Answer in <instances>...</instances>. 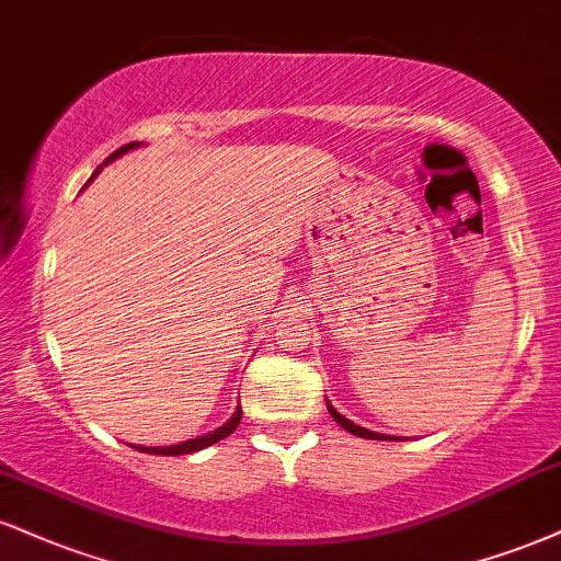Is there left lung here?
<instances>
[{"label": "left lung", "instance_id": "left-lung-1", "mask_svg": "<svg viewBox=\"0 0 561 561\" xmlns=\"http://www.w3.org/2000/svg\"><path fill=\"white\" fill-rule=\"evenodd\" d=\"M327 408H329V415H332L334 421L340 423V426L345 428V431H350V434H353V436H360V438H376V442H387V438H389V442H394V438H397V436H387V434H374V431H368V428H363V426H355V423H353V421H347L345 415L336 413V408H334V404L329 402V400H327Z\"/></svg>", "mask_w": 561, "mask_h": 561}]
</instances>
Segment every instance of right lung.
<instances>
[{"mask_svg": "<svg viewBox=\"0 0 561 561\" xmlns=\"http://www.w3.org/2000/svg\"><path fill=\"white\" fill-rule=\"evenodd\" d=\"M140 146H144V144H138V140H133V144H127V146L119 148V151H114L112 157L106 159L104 164H101L99 170L91 174V180L96 178V174H99L101 170H104V167L110 164V161L119 159V157H123V153H127V151H135V148H140ZM91 180H88V182H91ZM240 417H242V408H240V402H238V408H234L232 417H229V421L225 423V426H219V428L208 431V434H204V436L187 438V442L172 444V447H140V444H130V447H133V449H138V451H146V455H164V457H174V455H193V451H198V449H206V447H211V444L221 442V438H227L229 434H232L234 428L240 426Z\"/></svg>", "mask_w": 561, "mask_h": 561, "instance_id": "1", "label": "right lung"}]
</instances>
